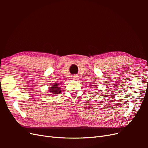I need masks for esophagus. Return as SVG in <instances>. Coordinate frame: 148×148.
Returning <instances> with one entry per match:
<instances>
[{
	"instance_id": "34e87169",
	"label": "esophagus",
	"mask_w": 148,
	"mask_h": 148,
	"mask_svg": "<svg viewBox=\"0 0 148 148\" xmlns=\"http://www.w3.org/2000/svg\"><path fill=\"white\" fill-rule=\"evenodd\" d=\"M75 77H76V76H74V77H73V79H76V78H77Z\"/></svg>"
}]
</instances>
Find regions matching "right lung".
I'll use <instances>...</instances> for the list:
<instances>
[{
  "label": "right lung",
  "instance_id": "obj_1",
  "mask_svg": "<svg viewBox=\"0 0 148 148\" xmlns=\"http://www.w3.org/2000/svg\"><path fill=\"white\" fill-rule=\"evenodd\" d=\"M60 84L59 83H55L54 84H53L52 87L49 88V92H50L51 94H52L51 95L56 96L58 94L60 93L61 90Z\"/></svg>",
  "mask_w": 148,
  "mask_h": 148
}]
</instances>
